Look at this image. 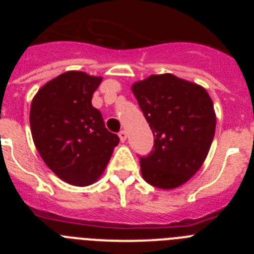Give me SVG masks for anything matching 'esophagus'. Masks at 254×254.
Returning <instances> with one entry per match:
<instances>
[{
  "instance_id": "obj_1",
  "label": "esophagus",
  "mask_w": 254,
  "mask_h": 254,
  "mask_svg": "<svg viewBox=\"0 0 254 254\" xmlns=\"http://www.w3.org/2000/svg\"><path fill=\"white\" fill-rule=\"evenodd\" d=\"M118 136H120V138H121V141H122V142H125V141L127 140V132H126V131H121L120 133H118Z\"/></svg>"
}]
</instances>
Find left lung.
Segmentation results:
<instances>
[{
    "label": "left lung",
    "instance_id": "left-lung-1",
    "mask_svg": "<svg viewBox=\"0 0 254 254\" xmlns=\"http://www.w3.org/2000/svg\"><path fill=\"white\" fill-rule=\"evenodd\" d=\"M154 133V150L140 158L142 178L154 187L185 185L202 167L216 127L214 103L205 87L172 73L132 85Z\"/></svg>",
    "mask_w": 254,
    "mask_h": 254
}]
</instances>
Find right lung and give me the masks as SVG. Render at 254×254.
Returning a JSON list of instances; mask_svg holds the SVG:
<instances>
[{
  "instance_id": "obj_1",
  "label": "right lung",
  "mask_w": 254,
  "mask_h": 254,
  "mask_svg": "<svg viewBox=\"0 0 254 254\" xmlns=\"http://www.w3.org/2000/svg\"><path fill=\"white\" fill-rule=\"evenodd\" d=\"M100 76L67 71L40 87L30 107V129L47 167L68 185L95 183L109 163L117 134L91 105Z\"/></svg>"
}]
</instances>
